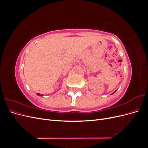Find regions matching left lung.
<instances>
[{
	"label": "left lung",
	"instance_id": "1",
	"mask_svg": "<svg viewBox=\"0 0 148 148\" xmlns=\"http://www.w3.org/2000/svg\"><path fill=\"white\" fill-rule=\"evenodd\" d=\"M112 94H113V93H112Z\"/></svg>",
	"mask_w": 148,
	"mask_h": 148
}]
</instances>
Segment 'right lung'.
<instances>
[{
	"label": "right lung",
	"instance_id": "add662e5",
	"mask_svg": "<svg viewBox=\"0 0 148 148\" xmlns=\"http://www.w3.org/2000/svg\"><path fill=\"white\" fill-rule=\"evenodd\" d=\"M37 95H38V96H41V95H40V94H38V93H37Z\"/></svg>",
	"mask_w": 148,
	"mask_h": 148
}]
</instances>
